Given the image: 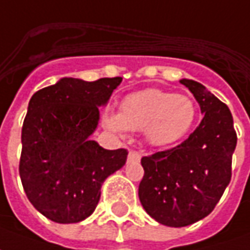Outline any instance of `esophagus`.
I'll return each mask as SVG.
<instances>
[{"mask_svg": "<svg viewBox=\"0 0 250 250\" xmlns=\"http://www.w3.org/2000/svg\"><path fill=\"white\" fill-rule=\"evenodd\" d=\"M141 153L139 151H137V150H130L128 151V160L130 161H139L141 160Z\"/></svg>", "mask_w": 250, "mask_h": 250, "instance_id": "1", "label": "esophagus"}]
</instances>
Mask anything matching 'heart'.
Segmentation results:
<instances>
[{
	"instance_id": "1",
	"label": "heart",
	"mask_w": 250,
	"mask_h": 250,
	"mask_svg": "<svg viewBox=\"0 0 250 250\" xmlns=\"http://www.w3.org/2000/svg\"><path fill=\"white\" fill-rule=\"evenodd\" d=\"M198 108L187 95H174L161 89H145L122 101L118 116L109 119L113 130L145 132L153 146L180 142L189 134L196 122Z\"/></svg>"
}]
</instances>
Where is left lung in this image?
<instances>
[{"instance_id": "1", "label": "left lung", "mask_w": 250, "mask_h": 250, "mask_svg": "<svg viewBox=\"0 0 250 250\" xmlns=\"http://www.w3.org/2000/svg\"><path fill=\"white\" fill-rule=\"evenodd\" d=\"M204 113L196 130L176 147L142 157L139 200L157 222L183 228L198 222L215 208L231 179L237 145L228 105L202 83L181 80Z\"/></svg>"}]
</instances>
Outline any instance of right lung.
Listing matches in <instances>:
<instances>
[{
  "mask_svg": "<svg viewBox=\"0 0 250 250\" xmlns=\"http://www.w3.org/2000/svg\"><path fill=\"white\" fill-rule=\"evenodd\" d=\"M122 77L83 81L64 77L29 100L21 130L19 172L28 200L57 223L88 218L100 188L127 160L125 149L105 150L89 137Z\"/></svg>",
  "mask_w": 250,
  "mask_h": 250,
  "instance_id": "1",
  "label": "right lung"
}]
</instances>
